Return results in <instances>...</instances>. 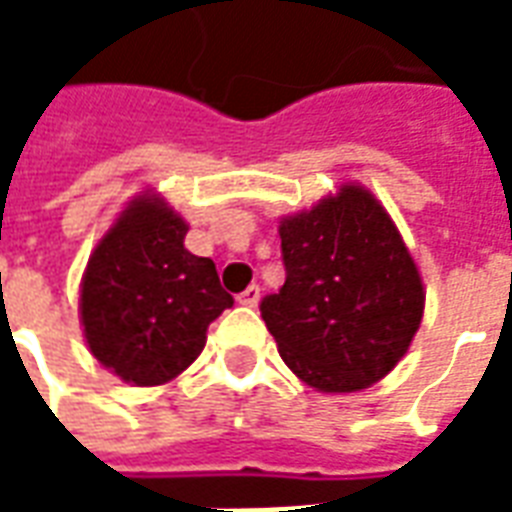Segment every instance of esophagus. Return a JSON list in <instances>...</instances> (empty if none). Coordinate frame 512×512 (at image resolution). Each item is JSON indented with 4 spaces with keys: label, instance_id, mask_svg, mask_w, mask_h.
<instances>
[{
    "label": "esophagus",
    "instance_id": "34e87169",
    "mask_svg": "<svg viewBox=\"0 0 512 512\" xmlns=\"http://www.w3.org/2000/svg\"><path fill=\"white\" fill-rule=\"evenodd\" d=\"M257 301H260V288L257 285H249L244 293H238V304H244V307H257Z\"/></svg>",
    "mask_w": 512,
    "mask_h": 512
}]
</instances>
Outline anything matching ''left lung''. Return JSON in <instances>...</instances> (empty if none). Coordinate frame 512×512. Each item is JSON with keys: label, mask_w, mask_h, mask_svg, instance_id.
I'll return each instance as SVG.
<instances>
[{"label": "left lung", "mask_w": 512, "mask_h": 512, "mask_svg": "<svg viewBox=\"0 0 512 512\" xmlns=\"http://www.w3.org/2000/svg\"><path fill=\"white\" fill-rule=\"evenodd\" d=\"M285 285L260 301L282 362L318 392H359L403 359L425 288L384 205L345 183L279 222Z\"/></svg>", "instance_id": "1"}]
</instances>
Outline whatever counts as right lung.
I'll use <instances>...</instances> for the list:
<instances>
[{
    "mask_svg": "<svg viewBox=\"0 0 512 512\" xmlns=\"http://www.w3.org/2000/svg\"><path fill=\"white\" fill-rule=\"evenodd\" d=\"M189 224L158 194H139L98 241L82 277L84 340L126 384L158 386L202 354L233 296L211 257L183 246Z\"/></svg>",
    "mask_w": 512,
    "mask_h": 512,
    "instance_id": "1",
    "label": "right lung"
}]
</instances>
